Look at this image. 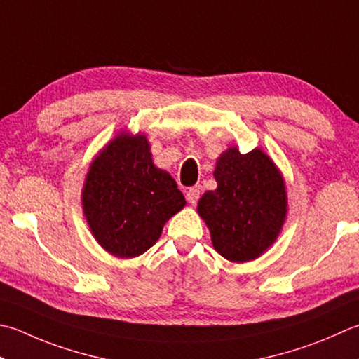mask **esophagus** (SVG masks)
Here are the masks:
<instances>
[{"instance_id":"esophagus-1","label":"esophagus","mask_w":359,"mask_h":359,"mask_svg":"<svg viewBox=\"0 0 359 359\" xmlns=\"http://www.w3.org/2000/svg\"><path fill=\"white\" fill-rule=\"evenodd\" d=\"M199 196H201V187H191L187 191V201L191 203V205H194L196 202H198V199H199Z\"/></svg>"}]
</instances>
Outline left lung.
Wrapping results in <instances>:
<instances>
[{"label": "left lung", "mask_w": 359, "mask_h": 359, "mask_svg": "<svg viewBox=\"0 0 359 359\" xmlns=\"http://www.w3.org/2000/svg\"><path fill=\"white\" fill-rule=\"evenodd\" d=\"M213 175L217 188L199 199L198 213L210 229L215 250L233 263L258 258L285 224L282 174L262 149L241 154L229 147L217 158Z\"/></svg>", "instance_id": "1"}]
</instances>
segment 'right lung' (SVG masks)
Wrapping results in <instances>:
<instances>
[{"label": "right lung", "instance_id": "obj_1", "mask_svg": "<svg viewBox=\"0 0 359 359\" xmlns=\"http://www.w3.org/2000/svg\"><path fill=\"white\" fill-rule=\"evenodd\" d=\"M82 205L101 248L133 258L157 243L165 222L185 207V198L171 175L152 163L143 133L123 132L91 161Z\"/></svg>", "mask_w": 359, "mask_h": 359}]
</instances>
